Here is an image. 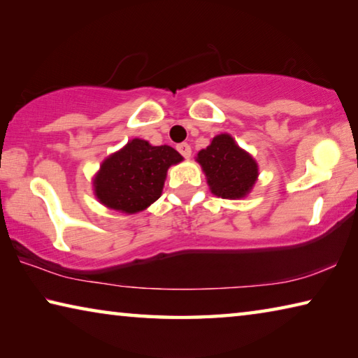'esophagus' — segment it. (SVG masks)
Segmentation results:
<instances>
[{"mask_svg":"<svg viewBox=\"0 0 358 358\" xmlns=\"http://www.w3.org/2000/svg\"><path fill=\"white\" fill-rule=\"evenodd\" d=\"M177 150H178V153L181 156L186 157V159H187V157H191V147L187 143H185V142L183 143H178L177 145Z\"/></svg>","mask_w":358,"mask_h":358,"instance_id":"34e87169","label":"esophagus"}]
</instances>
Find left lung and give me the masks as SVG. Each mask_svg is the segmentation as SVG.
<instances>
[{"instance_id":"left-lung-1","label":"left lung","mask_w":358,"mask_h":358,"mask_svg":"<svg viewBox=\"0 0 358 358\" xmlns=\"http://www.w3.org/2000/svg\"><path fill=\"white\" fill-rule=\"evenodd\" d=\"M211 192L222 199H241L256 183L259 167L254 157L241 150L229 134L216 136L197 153Z\"/></svg>"}]
</instances>
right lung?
Here are the masks:
<instances>
[{
    "instance_id": "1",
    "label": "right lung",
    "mask_w": 358,
    "mask_h": 358,
    "mask_svg": "<svg viewBox=\"0 0 358 358\" xmlns=\"http://www.w3.org/2000/svg\"><path fill=\"white\" fill-rule=\"evenodd\" d=\"M180 161L183 156L169 145L153 147L132 138L101 164L93 180L94 196L112 210L138 213L161 197L167 169Z\"/></svg>"
}]
</instances>
